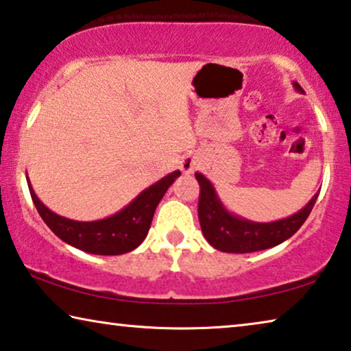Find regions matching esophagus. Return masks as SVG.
<instances>
[{"mask_svg": "<svg viewBox=\"0 0 351 351\" xmlns=\"http://www.w3.org/2000/svg\"><path fill=\"white\" fill-rule=\"evenodd\" d=\"M197 159L193 158V156H184V158H182V160H181V170H182V173L184 175H191V173H193V170L197 169Z\"/></svg>", "mask_w": 351, "mask_h": 351, "instance_id": "34e87169", "label": "esophagus"}]
</instances>
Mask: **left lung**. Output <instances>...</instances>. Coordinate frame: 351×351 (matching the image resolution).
Here are the masks:
<instances>
[{
    "mask_svg": "<svg viewBox=\"0 0 351 351\" xmlns=\"http://www.w3.org/2000/svg\"><path fill=\"white\" fill-rule=\"evenodd\" d=\"M293 85L298 91L304 93L296 82ZM195 178L200 184L198 221H200L202 232L214 249L228 254L257 252V250H265L284 243L306 222L318 197V193H315L301 211L290 217L276 222L260 223L238 217L227 211L209 180L202 173H195Z\"/></svg>",
    "mask_w": 351,
    "mask_h": 351,
    "instance_id": "8db88e82",
    "label": "left lung"
}]
</instances>
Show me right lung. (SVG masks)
Masks as SVG:
<instances>
[{"label": "right lung", "instance_id": "1", "mask_svg": "<svg viewBox=\"0 0 351 351\" xmlns=\"http://www.w3.org/2000/svg\"><path fill=\"white\" fill-rule=\"evenodd\" d=\"M181 175L180 170L162 178L156 184L145 189L128 206L107 219L93 222L72 221L50 211L36 195L28 178V187L36 209L42 221L62 241L88 254L121 255L137 249L149 232L151 221L162 197L173 181Z\"/></svg>", "mask_w": 351, "mask_h": 351}]
</instances>
